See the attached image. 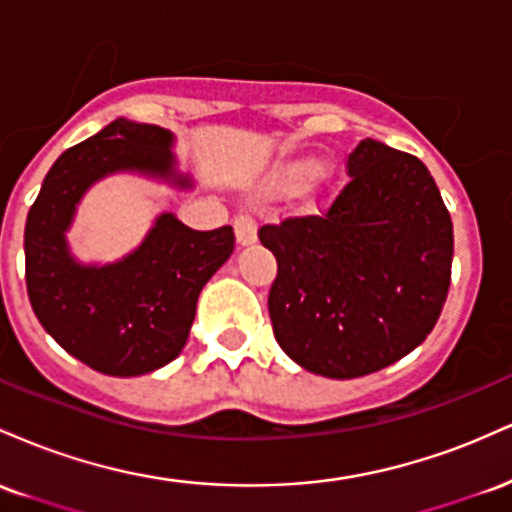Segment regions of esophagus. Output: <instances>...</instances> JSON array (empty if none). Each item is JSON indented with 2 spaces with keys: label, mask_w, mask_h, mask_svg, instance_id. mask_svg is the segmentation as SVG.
Returning a JSON list of instances; mask_svg holds the SVG:
<instances>
[{
  "label": "esophagus",
  "mask_w": 512,
  "mask_h": 512,
  "mask_svg": "<svg viewBox=\"0 0 512 512\" xmlns=\"http://www.w3.org/2000/svg\"><path fill=\"white\" fill-rule=\"evenodd\" d=\"M233 228H236V240H238L240 248H245V245H252L257 240V226H255V221H252V216H248V214L236 216V221H233Z\"/></svg>",
  "instance_id": "1"
}]
</instances>
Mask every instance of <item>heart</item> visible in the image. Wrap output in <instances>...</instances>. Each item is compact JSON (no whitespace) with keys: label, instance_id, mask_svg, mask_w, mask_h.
Here are the masks:
<instances>
[{"label":"heart","instance_id":"obj_1","mask_svg":"<svg viewBox=\"0 0 512 512\" xmlns=\"http://www.w3.org/2000/svg\"><path fill=\"white\" fill-rule=\"evenodd\" d=\"M298 187H301L303 207L315 209L317 204L332 197L337 187V170L327 161L317 163L315 156H293L281 161L262 180V192L267 195H289Z\"/></svg>","mask_w":512,"mask_h":512}]
</instances>
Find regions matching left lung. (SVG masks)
<instances>
[{"label":"left lung","mask_w":512,"mask_h":512,"mask_svg":"<svg viewBox=\"0 0 512 512\" xmlns=\"http://www.w3.org/2000/svg\"><path fill=\"white\" fill-rule=\"evenodd\" d=\"M325 216L262 226L274 337L315 375L361 378L414 351L450 286L452 221L416 156L363 139Z\"/></svg>","instance_id":"1"}]
</instances>
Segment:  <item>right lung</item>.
<instances>
[{
	"label": "right lung",
	"instance_id": "add662e5",
	"mask_svg": "<svg viewBox=\"0 0 512 512\" xmlns=\"http://www.w3.org/2000/svg\"><path fill=\"white\" fill-rule=\"evenodd\" d=\"M173 144L168 129L120 117L57 158L28 211L23 250L33 313L67 354L98 373L132 378L173 361L190 337L199 293L236 245L231 226L192 231L166 211L122 260L74 257L67 231L98 180L134 173L195 190Z\"/></svg>",
	"mask_w": 512,
	"mask_h": 512
}]
</instances>
